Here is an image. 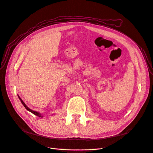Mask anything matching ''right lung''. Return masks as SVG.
I'll return each mask as SVG.
<instances>
[{"label":"right lung","instance_id":"obj_1","mask_svg":"<svg viewBox=\"0 0 153 153\" xmlns=\"http://www.w3.org/2000/svg\"><path fill=\"white\" fill-rule=\"evenodd\" d=\"M18 96V98H19V100H20V101H21V102L22 103V104L24 105V107L28 111H30V112H31L32 113H33L34 115H36V116H38V117H43V115H42L40 113H39V112H38V111H33V110H32L31 109H30L28 107H27V105L25 104L24 103V102L22 100V99H21L20 97H19V95H17Z\"/></svg>","mask_w":153,"mask_h":153}]
</instances>
